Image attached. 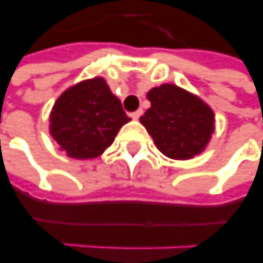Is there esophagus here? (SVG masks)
Wrapping results in <instances>:
<instances>
[{
	"label": "esophagus",
	"instance_id": "1",
	"mask_svg": "<svg viewBox=\"0 0 263 263\" xmlns=\"http://www.w3.org/2000/svg\"><path fill=\"white\" fill-rule=\"evenodd\" d=\"M141 113H143V110H141V109L137 111H133V113H130V117H132V119H135V120H137V119L141 116Z\"/></svg>",
	"mask_w": 263,
	"mask_h": 263
}]
</instances>
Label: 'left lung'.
Masks as SVG:
<instances>
[{"instance_id": "left-lung-1", "label": "left lung", "mask_w": 263, "mask_h": 263, "mask_svg": "<svg viewBox=\"0 0 263 263\" xmlns=\"http://www.w3.org/2000/svg\"><path fill=\"white\" fill-rule=\"evenodd\" d=\"M147 99L152 106L140 123L164 156L190 160L205 150L215 130V115L200 96L163 83L150 89Z\"/></svg>"}]
</instances>
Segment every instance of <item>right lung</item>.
<instances>
[{
  "label": "right lung",
  "instance_id": "obj_1",
  "mask_svg": "<svg viewBox=\"0 0 263 263\" xmlns=\"http://www.w3.org/2000/svg\"><path fill=\"white\" fill-rule=\"evenodd\" d=\"M127 122L119 98L96 76L68 87L57 99L49 133L68 157L89 160L102 156Z\"/></svg>",
  "mask_w": 263,
  "mask_h": 263
}]
</instances>
